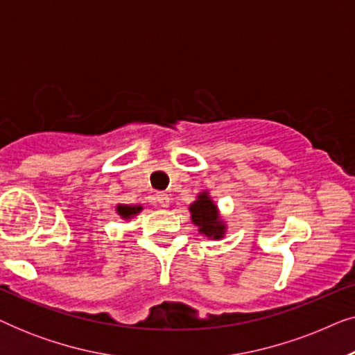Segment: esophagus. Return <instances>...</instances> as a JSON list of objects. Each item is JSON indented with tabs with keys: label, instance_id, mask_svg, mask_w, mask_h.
Returning a JSON list of instances; mask_svg holds the SVG:
<instances>
[{
	"label": "esophagus",
	"instance_id": "obj_1",
	"mask_svg": "<svg viewBox=\"0 0 355 355\" xmlns=\"http://www.w3.org/2000/svg\"><path fill=\"white\" fill-rule=\"evenodd\" d=\"M157 202L159 203V207L168 208V207H169V203H171V198H169L168 193L159 192V193H157Z\"/></svg>",
	"mask_w": 355,
	"mask_h": 355
}]
</instances>
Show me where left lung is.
<instances>
[{
	"instance_id": "8db88e82",
	"label": "left lung",
	"mask_w": 355,
	"mask_h": 355,
	"mask_svg": "<svg viewBox=\"0 0 355 355\" xmlns=\"http://www.w3.org/2000/svg\"><path fill=\"white\" fill-rule=\"evenodd\" d=\"M191 220L198 227V232L208 239H223L226 234V223L220 216L218 205L211 200L208 191H203L189 205Z\"/></svg>"
}]
</instances>
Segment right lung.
<instances>
[{
	"instance_id": "right-lung-1",
	"label": "right lung",
	"mask_w": 355,
	"mask_h": 355,
	"mask_svg": "<svg viewBox=\"0 0 355 355\" xmlns=\"http://www.w3.org/2000/svg\"><path fill=\"white\" fill-rule=\"evenodd\" d=\"M142 210V205H124V203H118V205H116V213H118L123 220H130V218L137 216Z\"/></svg>"
}]
</instances>
